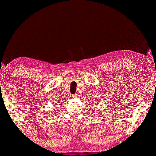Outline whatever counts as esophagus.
Here are the masks:
<instances>
[{"label": "esophagus", "instance_id": "obj_1", "mask_svg": "<svg viewBox=\"0 0 156 156\" xmlns=\"http://www.w3.org/2000/svg\"><path fill=\"white\" fill-rule=\"evenodd\" d=\"M76 97H77V94H75L73 95V97H74V98H76Z\"/></svg>", "mask_w": 156, "mask_h": 156}]
</instances>
